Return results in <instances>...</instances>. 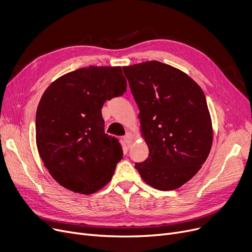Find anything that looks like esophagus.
I'll return each mask as SVG.
<instances>
[{
  "instance_id": "obj_1",
  "label": "esophagus",
  "mask_w": 252,
  "mask_h": 252,
  "mask_svg": "<svg viewBox=\"0 0 252 252\" xmlns=\"http://www.w3.org/2000/svg\"><path fill=\"white\" fill-rule=\"evenodd\" d=\"M124 140H125V142H126V145H129V144L131 143V140H133V134L126 133V135L125 136Z\"/></svg>"
}]
</instances>
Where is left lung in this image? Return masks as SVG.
I'll return each mask as SVG.
<instances>
[{
    "label": "left lung",
    "instance_id": "8db88e82",
    "mask_svg": "<svg viewBox=\"0 0 252 252\" xmlns=\"http://www.w3.org/2000/svg\"><path fill=\"white\" fill-rule=\"evenodd\" d=\"M123 69L149 148L147 159L135 167L153 188L177 189L198 173L213 144L204 93L186 73L159 61Z\"/></svg>",
    "mask_w": 252,
    "mask_h": 252
}]
</instances>
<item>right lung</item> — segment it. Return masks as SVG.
I'll use <instances>...</instances> for the list:
<instances>
[{
	"label": "right lung",
	"mask_w": 252,
	"mask_h": 252,
	"mask_svg": "<svg viewBox=\"0 0 252 252\" xmlns=\"http://www.w3.org/2000/svg\"><path fill=\"white\" fill-rule=\"evenodd\" d=\"M126 91L121 66L79 68L45 91L35 115L36 146L62 187L92 194L111 180L124 153L119 141L105 134L101 109Z\"/></svg>",
	"instance_id": "right-lung-1"
}]
</instances>
